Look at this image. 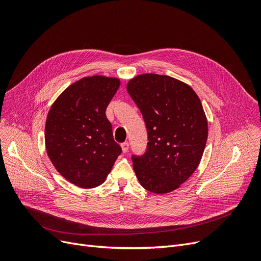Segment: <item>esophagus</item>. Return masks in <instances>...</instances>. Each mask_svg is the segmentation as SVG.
<instances>
[{"mask_svg":"<svg viewBox=\"0 0 261 261\" xmlns=\"http://www.w3.org/2000/svg\"><path fill=\"white\" fill-rule=\"evenodd\" d=\"M121 149H122V152H127L128 151V149H129V143L128 142H123L121 145Z\"/></svg>","mask_w":261,"mask_h":261,"instance_id":"obj_1","label":"esophagus"}]
</instances>
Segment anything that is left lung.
I'll use <instances>...</instances> for the list:
<instances>
[{
    "mask_svg": "<svg viewBox=\"0 0 261 261\" xmlns=\"http://www.w3.org/2000/svg\"><path fill=\"white\" fill-rule=\"evenodd\" d=\"M127 91L141 110L149 141L143 155H132L136 177L153 194L170 193L195 172L206 145L201 100L188 85L166 75L136 76Z\"/></svg>",
    "mask_w": 261,
    "mask_h": 261,
    "instance_id": "obj_1",
    "label": "left lung"
}]
</instances>
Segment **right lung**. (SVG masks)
I'll list each match as a JSON object with an SVG mask.
<instances>
[{"instance_id":"right-lung-1","label":"right lung","mask_w":261,"mask_h":261,"mask_svg":"<svg viewBox=\"0 0 261 261\" xmlns=\"http://www.w3.org/2000/svg\"><path fill=\"white\" fill-rule=\"evenodd\" d=\"M119 86L117 78L85 77L65 89L49 109L47 155L64 179L78 187L102 184L121 153L106 116Z\"/></svg>"}]
</instances>
